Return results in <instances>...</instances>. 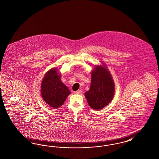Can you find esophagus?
I'll return each instance as SVG.
<instances>
[{
  "label": "esophagus",
  "instance_id": "34e87169",
  "mask_svg": "<svg viewBox=\"0 0 159 159\" xmlns=\"http://www.w3.org/2000/svg\"><path fill=\"white\" fill-rule=\"evenodd\" d=\"M75 93H77V94H80V93H82V91L81 90H78V91H75Z\"/></svg>",
  "mask_w": 159,
  "mask_h": 159
}]
</instances>
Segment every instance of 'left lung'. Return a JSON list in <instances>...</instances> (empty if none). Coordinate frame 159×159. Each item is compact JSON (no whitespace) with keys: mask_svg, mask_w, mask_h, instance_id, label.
<instances>
[{"mask_svg":"<svg viewBox=\"0 0 159 159\" xmlns=\"http://www.w3.org/2000/svg\"><path fill=\"white\" fill-rule=\"evenodd\" d=\"M115 84L112 75L105 66H95L91 73L90 89L84 93L89 106L95 110L102 109L112 101Z\"/></svg>","mask_w":159,"mask_h":159,"instance_id":"8db88e82","label":"left lung"}]
</instances>
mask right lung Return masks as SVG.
I'll return each mask as SVG.
<instances>
[{"instance_id":"add662e5","label":"right lung","mask_w":159,"mask_h":159,"mask_svg":"<svg viewBox=\"0 0 159 159\" xmlns=\"http://www.w3.org/2000/svg\"><path fill=\"white\" fill-rule=\"evenodd\" d=\"M61 76L57 68H52L47 71L41 83V96L45 102L53 108L61 106L71 93L68 87L61 82Z\"/></svg>"}]
</instances>
